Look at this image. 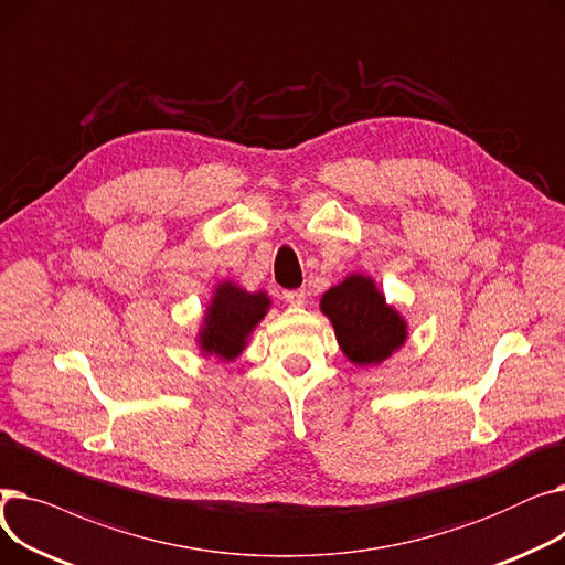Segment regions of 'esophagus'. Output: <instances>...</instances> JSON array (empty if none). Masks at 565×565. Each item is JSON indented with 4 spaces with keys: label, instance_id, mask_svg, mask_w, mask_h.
<instances>
[{
    "label": "esophagus",
    "instance_id": "1",
    "mask_svg": "<svg viewBox=\"0 0 565 565\" xmlns=\"http://www.w3.org/2000/svg\"><path fill=\"white\" fill-rule=\"evenodd\" d=\"M284 298L290 307H302L305 300H307V292L305 290H286Z\"/></svg>",
    "mask_w": 565,
    "mask_h": 565
}]
</instances>
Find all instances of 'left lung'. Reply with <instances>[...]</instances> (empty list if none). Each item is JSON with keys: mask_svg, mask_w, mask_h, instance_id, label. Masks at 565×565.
Instances as JSON below:
<instances>
[{"mask_svg": "<svg viewBox=\"0 0 565 565\" xmlns=\"http://www.w3.org/2000/svg\"><path fill=\"white\" fill-rule=\"evenodd\" d=\"M320 311L330 318L339 348L354 366L382 364L409 337L405 316L387 302L375 279L362 273H352L322 292Z\"/></svg>", "mask_w": 565, "mask_h": 565, "instance_id": "obj_1", "label": "left lung"}]
</instances>
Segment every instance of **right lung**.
<instances>
[{
    "label": "right lung",
    "mask_w": 565,
    "mask_h": 565,
    "mask_svg": "<svg viewBox=\"0 0 565 565\" xmlns=\"http://www.w3.org/2000/svg\"><path fill=\"white\" fill-rule=\"evenodd\" d=\"M270 307L273 300L265 290L249 292L231 279L215 284L194 339L201 358H215L222 364L235 362Z\"/></svg>",
    "instance_id": "right-lung-1"
}]
</instances>
